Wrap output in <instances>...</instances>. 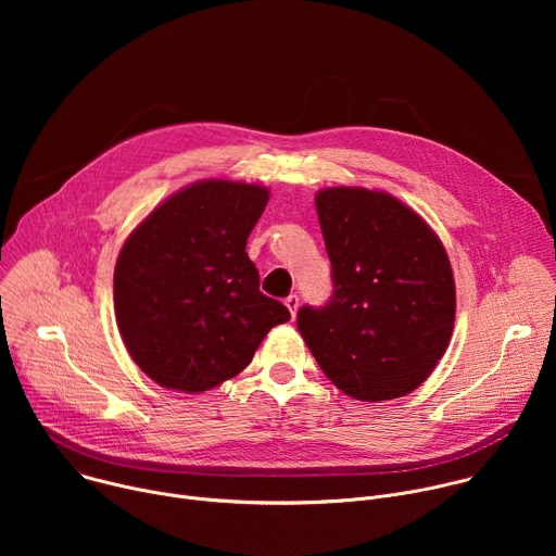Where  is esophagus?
Masks as SVG:
<instances>
[{
  "label": "esophagus",
  "mask_w": 556,
  "mask_h": 556,
  "mask_svg": "<svg viewBox=\"0 0 556 556\" xmlns=\"http://www.w3.org/2000/svg\"><path fill=\"white\" fill-rule=\"evenodd\" d=\"M286 307L290 309L292 319H294V314H296V309H299V296H296V294H288V296H286Z\"/></svg>",
  "instance_id": "esophagus-1"
}]
</instances>
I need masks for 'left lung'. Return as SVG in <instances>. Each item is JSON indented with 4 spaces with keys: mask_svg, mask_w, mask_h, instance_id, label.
<instances>
[{
    "mask_svg": "<svg viewBox=\"0 0 556 556\" xmlns=\"http://www.w3.org/2000/svg\"><path fill=\"white\" fill-rule=\"evenodd\" d=\"M316 213L334 288L324 305L296 312V328L352 399H399L431 374L451 341L446 251L420 215L382 191L324 189Z\"/></svg>",
    "mask_w": 556,
    "mask_h": 556,
    "instance_id": "left-lung-1",
    "label": "left lung"
}]
</instances>
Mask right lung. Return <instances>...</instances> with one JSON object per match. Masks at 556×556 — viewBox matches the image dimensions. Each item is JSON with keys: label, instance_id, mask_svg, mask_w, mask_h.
<instances>
[{"label": "right lung", "instance_id": "right-lung-1", "mask_svg": "<svg viewBox=\"0 0 556 556\" xmlns=\"http://www.w3.org/2000/svg\"><path fill=\"white\" fill-rule=\"evenodd\" d=\"M266 204L264 187L202 180L129 235L114 270L116 324L157 384L206 391L240 374L270 328L290 319L260 290L247 253Z\"/></svg>", "mask_w": 556, "mask_h": 556}]
</instances>
